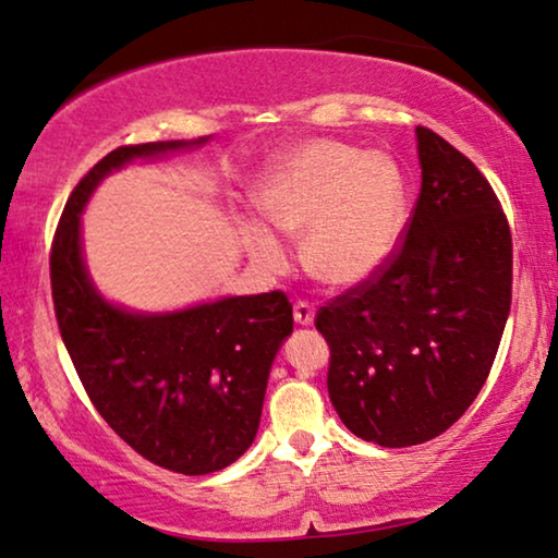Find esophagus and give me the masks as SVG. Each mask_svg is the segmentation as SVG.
Listing matches in <instances>:
<instances>
[{"instance_id": "obj_1", "label": "esophagus", "mask_w": 558, "mask_h": 558, "mask_svg": "<svg viewBox=\"0 0 558 558\" xmlns=\"http://www.w3.org/2000/svg\"><path fill=\"white\" fill-rule=\"evenodd\" d=\"M293 318L298 326H311L313 318H316V308H313V303H308V301H295Z\"/></svg>"}]
</instances>
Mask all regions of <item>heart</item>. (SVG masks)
Segmentation results:
<instances>
[{
  "mask_svg": "<svg viewBox=\"0 0 558 558\" xmlns=\"http://www.w3.org/2000/svg\"><path fill=\"white\" fill-rule=\"evenodd\" d=\"M263 217L286 234H303V263L318 280L354 288L395 255L404 227L399 171L387 156L339 141H308L282 154L257 192ZM242 242L263 268L288 255L268 227L247 222Z\"/></svg>",
  "mask_w": 558,
  "mask_h": 558,
  "instance_id": "heart-1",
  "label": "heart"
}]
</instances>
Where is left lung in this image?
<instances>
[{
  "label": "left lung",
  "instance_id": "left-lung-1",
  "mask_svg": "<svg viewBox=\"0 0 558 558\" xmlns=\"http://www.w3.org/2000/svg\"><path fill=\"white\" fill-rule=\"evenodd\" d=\"M422 190L389 263L316 313L343 425L410 447L458 422L488 379L513 288L504 207L473 161L417 125Z\"/></svg>",
  "mask_w": 558,
  "mask_h": 558
}]
</instances>
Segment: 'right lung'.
<instances>
[{
	"label": "right lung",
	"instance_id": "obj_1",
	"mask_svg": "<svg viewBox=\"0 0 558 558\" xmlns=\"http://www.w3.org/2000/svg\"><path fill=\"white\" fill-rule=\"evenodd\" d=\"M204 141L119 146L104 156L70 194L50 250L54 318L93 407L141 458L182 475L222 470L253 445L293 305L270 290L156 316L123 311L88 278L81 211L113 169Z\"/></svg>",
	"mask_w": 558,
	"mask_h": 558
}]
</instances>
